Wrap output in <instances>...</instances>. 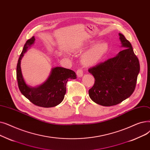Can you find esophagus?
Wrapping results in <instances>:
<instances>
[{
  "instance_id": "esophagus-1",
  "label": "esophagus",
  "mask_w": 150,
  "mask_h": 150,
  "mask_svg": "<svg viewBox=\"0 0 150 150\" xmlns=\"http://www.w3.org/2000/svg\"><path fill=\"white\" fill-rule=\"evenodd\" d=\"M76 74L77 77H82L83 76V71L82 69H78L76 71Z\"/></svg>"
}]
</instances>
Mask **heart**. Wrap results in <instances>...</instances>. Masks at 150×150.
Listing matches in <instances>:
<instances>
[{
  "label": "heart",
  "instance_id": "1",
  "mask_svg": "<svg viewBox=\"0 0 150 150\" xmlns=\"http://www.w3.org/2000/svg\"><path fill=\"white\" fill-rule=\"evenodd\" d=\"M108 50V44L105 42H98L93 45L82 57V61L86 65H92L98 63Z\"/></svg>",
  "mask_w": 150,
  "mask_h": 150
}]
</instances>
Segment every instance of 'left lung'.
<instances>
[{"label":"left lung","mask_w":150,"mask_h":150,"mask_svg":"<svg viewBox=\"0 0 150 150\" xmlns=\"http://www.w3.org/2000/svg\"><path fill=\"white\" fill-rule=\"evenodd\" d=\"M124 48L113 58L88 69L95 83L88 94L93 101L103 106L117 105L129 98L135 90L140 71L138 58L131 42L119 33Z\"/></svg>","instance_id":"8db88e82"}]
</instances>
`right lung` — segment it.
Wrapping results in <instances>:
<instances>
[{
    "label": "right lung",
    "mask_w": 150,
    "mask_h": 150,
    "mask_svg": "<svg viewBox=\"0 0 150 150\" xmlns=\"http://www.w3.org/2000/svg\"><path fill=\"white\" fill-rule=\"evenodd\" d=\"M35 37L28 40L24 46L18 62L16 77L20 91L33 104L42 108H52L60 104L66 93V85L69 79H76V74L71 69L62 67L52 69L48 79L43 83L37 87L27 85L23 77L21 69V60L24 54L34 43Z\"/></svg>",
    "instance_id": "right-lung-1"
}]
</instances>
